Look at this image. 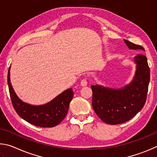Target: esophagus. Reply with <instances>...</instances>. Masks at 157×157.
Masks as SVG:
<instances>
[{
  "instance_id": "esophagus-1",
  "label": "esophagus",
  "mask_w": 157,
  "mask_h": 157,
  "mask_svg": "<svg viewBox=\"0 0 157 157\" xmlns=\"http://www.w3.org/2000/svg\"><path fill=\"white\" fill-rule=\"evenodd\" d=\"M81 86H83V87L87 86V80H86V79H83V80H82L81 82Z\"/></svg>"
}]
</instances>
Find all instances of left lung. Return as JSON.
Listing matches in <instances>:
<instances>
[{
  "instance_id": "left-lung-1",
  "label": "left lung",
  "mask_w": 157,
  "mask_h": 157,
  "mask_svg": "<svg viewBox=\"0 0 157 157\" xmlns=\"http://www.w3.org/2000/svg\"><path fill=\"white\" fill-rule=\"evenodd\" d=\"M123 40L129 49L145 51L141 45ZM134 62L136 70L132 80L123 87L113 88L98 84L91 86L93 109L97 116L108 124L117 125L128 121L145 105L150 83V68L144 54L136 55Z\"/></svg>"
}]
</instances>
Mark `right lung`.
Listing matches in <instances>:
<instances>
[{
    "instance_id": "1",
    "label": "right lung",
    "mask_w": 157,
    "mask_h": 157,
    "mask_svg": "<svg viewBox=\"0 0 157 157\" xmlns=\"http://www.w3.org/2000/svg\"><path fill=\"white\" fill-rule=\"evenodd\" d=\"M10 69L8 70L7 83L13 107L22 119L41 128L54 127L64 119L72 99V88L60 93L53 99L43 105H32L22 101L16 94L10 80Z\"/></svg>"
}]
</instances>
